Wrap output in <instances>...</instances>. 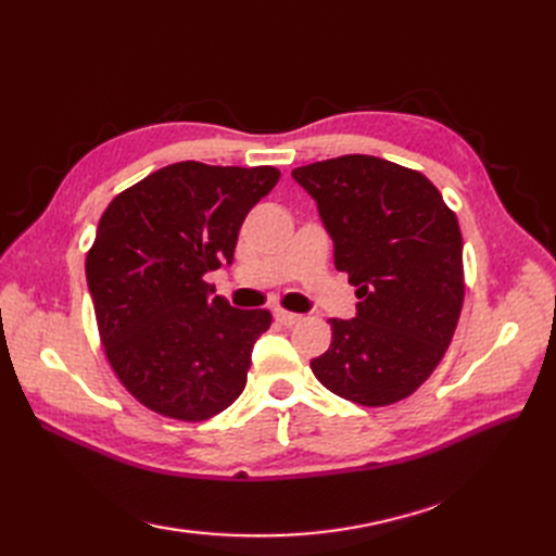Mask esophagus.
<instances>
[{"label":"esophagus","instance_id":"esophagus-1","mask_svg":"<svg viewBox=\"0 0 556 556\" xmlns=\"http://www.w3.org/2000/svg\"><path fill=\"white\" fill-rule=\"evenodd\" d=\"M274 317H276V323H280L282 327H292V325L301 323V315L290 313V311H282V308H276Z\"/></svg>","mask_w":556,"mask_h":556}]
</instances>
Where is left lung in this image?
<instances>
[{"label":"left lung","mask_w":556,"mask_h":556,"mask_svg":"<svg viewBox=\"0 0 556 556\" xmlns=\"http://www.w3.org/2000/svg\"><path fill=\"white\" fill-rule=\"evenodd\" d=\"M333 264L357 288V317H331V345L311 362L329 392L359 406L410 396L443 359L464 304L462 231L419 172L371 155L299 166Z\"/></svg>","instance_id":"obj_1"}]
</instances>
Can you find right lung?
Instances as JSON below:
<instances>
[{
	"label": "right lung",
	"mask_w": 556,
	"mask_h": 556,
	"mask_svg": "<svg viewBox=\"0 0 556 556\" xmlns=\"http://www.w3.org/2000/svg\"><path fill=\"white\" fill-rule=\"evenodd\" d=\"M276 166L178 162L117 194L86 260L109 364L146 408L204 422L237 401L271 313L241 311L204 280L233 262L250 208Z\"/></svg>",
	"instance_id": "add662e5"
}]
</instances>
